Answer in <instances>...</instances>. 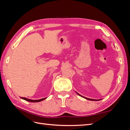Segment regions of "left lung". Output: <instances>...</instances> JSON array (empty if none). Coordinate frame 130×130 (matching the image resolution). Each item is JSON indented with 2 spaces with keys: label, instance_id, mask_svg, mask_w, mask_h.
<instances>
[{
  "label": "left lung",
  "instance_id": "1",
  "mask_svg": "<svg viewBox=\"0 0 130 130\" xmlns=\"http://www.w3.org/2000/svg\"><path fill=\"white\" fill-rule=\"evenodd\" d=\"M76 93L78 94V95H80V96H82V97H83V98H85L86 99H87V100H92V101H99V100H101V99H99V100H95V99H89V98H86V97H84V96H82V95H81L80 94H79L78 93H77V92H76Z\"/></svg>",
  "mask_w": 130,
  "mask_h": 130
}]
</instances>
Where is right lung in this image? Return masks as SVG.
<instances>
[{
  "instance_id": "obj_1",
  "label": "right lung",
  "mask_w": 130,
  "mask_h": 130,
  "mask_svg": "<svg viewBox=\"0 0 130 130\" xmlns=\"http://www.w3.org/2000/svg\"><path fill=\"white\" fill-rule=\"evenodd\" d=\"M46 98H43V99H39V100H31V99H27V98H23V97H21V99H24L27 101H29V102H31V103H37V102H40L41 101H43L44 100L46 99Z\"/></svg>"
}]
</instances>
